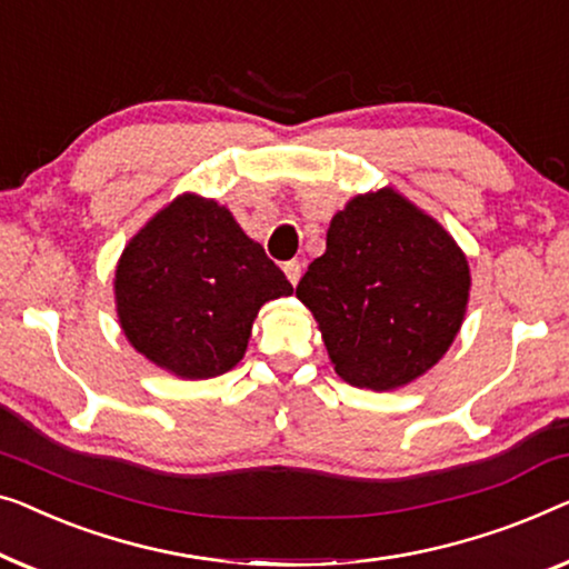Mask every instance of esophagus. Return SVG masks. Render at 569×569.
Returning a JSON list of instances; mask_svg holds the SVG:
<instances>
[{
  "label": "esophagus",
  "instance_id": "1",
  "mask_svg": "<svg viewBox=\"0 0 569 569\" xmlns=\"http://www.w3.org/2000/svg\"><path fill=\"white\" fill-rule=\"evenodd\" d=\"M284 274H287V279H290L292 284H298L300 282V274H302V264L300 261H284Z\"/></svg>",
  "mask_w": 569,
  "mask_h": 569
}]
</instances>
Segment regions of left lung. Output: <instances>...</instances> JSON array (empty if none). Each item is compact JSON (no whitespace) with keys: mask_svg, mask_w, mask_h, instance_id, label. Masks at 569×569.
<instances>
[{"mask_svg":"<svg viewBox=\"0 0 569 569\" xmlns=\"http://www.w3.org/2000/svg\"><path fill=\"white\" fill-rule=\"evenodd\" d=\"M295 295L316 316L339 377L392 390L431 369L455 341L469 267L436 220L380 189L336 212L326 253Z\"/></svg>","mask_w":569,"mask_h":569,"instance_id":"1","label":"left lung"}]
</instances>
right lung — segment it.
Masks as SVG:
<instances>
[{"mask_svg": "<svg viewBox=\"0 0 569 569\" xmlns=\"http://www.w3.org/2000/svg\"><path fill=\"white\" fill-rule=\"evenodd\" d=\"M292 295L284 271L212 200L177 197L148 223L114 271L128 341L187 380L241 361L261 305Z\"/></svg>", "mask_w": 569, "mask_h": 569, "instance_id": "right-lung-1", "label": "right lung"}]
</instances>
